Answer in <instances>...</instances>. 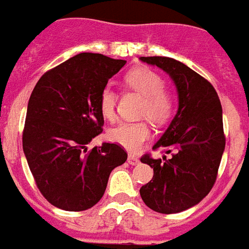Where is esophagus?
<instances>
[{
  "label": "esophagus",
  "instance_id": "esophagus-1",
  "mask_svg": "<svg viewBox=\"0 0 249 249\" xmlns=\"http://www.w3.org/2000/svg\"><path fill=\"white\" fill-rule=\"evenodd\" d=\"M127 162L130 165H138L139 163V158L135 156H128L127 157Z\"/></svg>",
  "mask_w": 249,
  "mask_h": 249
}]
</instances>
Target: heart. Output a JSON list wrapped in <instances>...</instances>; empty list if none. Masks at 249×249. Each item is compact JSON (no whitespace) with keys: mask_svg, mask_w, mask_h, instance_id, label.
<instances>
[{"mask_svg":"<svg viewBox=\"0 0 249 249\" xmlns=\"http://www.w3.org/2000/svg\"><path fill=\"white\" fill-rule=\"evenodd\" d=\"M124 86L143 96L141 115L154 123L166 122L173 112V95L163 87V79L150 68H135L124 76ZM99 107L107 119L115 116L116 92L106 86L99 96ZM150 138V128L143 122H123L110 131V139L128 151H138Z\"/></svg>","mask_w":249,"mask_h":249,"instance_id":"b5f03b06","label":"heart"}]
</instances>
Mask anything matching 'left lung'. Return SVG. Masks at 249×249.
Returning <instances> with one entry per match:
<instances>
[{
  "instance_id": "left-lung-1",
  "label": "left lung",
  "mask_w": 249,
  "mask_h": 249,
  "mask_svg": "<svg viewBox=\"0 0 249 249\" xmlns=\"http://www.w3.org/2000/svg\"><path fill=\"white\" fill-rule=\"evenodd\" d=\"M166 72L176 86L178 108L166 131L154 149L163 147L166 156L153 160L143 156L141 162L153 167L154 176L139 193L146 205L158 213L172 214L197 205L217 177L225 137L223 108L211 83L172 57H141Z\"/></svg>"
}]
</instances>
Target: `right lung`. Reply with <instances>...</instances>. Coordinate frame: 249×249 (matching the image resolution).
<instances>
[{"label": "right lung", "mask_w": 249, "mask_h": 249, "mask_svg": "<svg viewBox=\"0 0 249 249\" xmlns=\"http://www.w3.org/2000/svg\"><path fill=\"white\" fill-rule=\"evenodd\" d=\"M124 64L84 52L44 73L33 88L22 149L37 188L56 208H92L105 195L110 173L127 160L115 143L87 150L105 123L100 92Z\"/></svg>", "instance_id": "right-lung-1"}]
</instances>
